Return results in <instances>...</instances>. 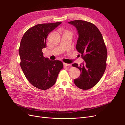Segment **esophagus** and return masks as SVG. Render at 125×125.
<instances>
[{"instance_id": "1", "label": "esophagus", "mask_w": 125, "mask_h": 125, "mask_svg": "<svg viewBox=\"0 0 125 125\" xmlns=\"http://www.w3.org/2000/svg\"><path fill=\"white\" fill-rule=\"evenodd\" d=\"M63 66L65 67H67V66H70V64L69 63H63Z\"/></svg>"}]
</instances>
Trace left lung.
Wrapping results in <instances>:
<instances>
[{"label":"left lung","mask_w":125,"mask_h":125,"mask_svg":"<svg viewBox=\"0 0 125 125\" xmlns=\"http://www.w3.org/2000/svg\"><path fill=\"white\" fill-rule=\"evenodd\" d=\"M68 23L76 28L79 37L76 49L84 62L78 65L81 74L74 80L77 87L82 90L93 88L100 80L106 68L107 51L100 30L94 24L83 20H74Z\"/></svg>","instance_id":"obj_1"}]
</instances>
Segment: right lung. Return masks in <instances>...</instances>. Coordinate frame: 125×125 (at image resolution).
<instances>
[{"mask_svg": "<svg viewBox=\"0 0 125 125\" xmlns=\"http://www.w3.org/2000/svg\"><path fill=\"white\" fill-rule=\"evenodd\" d=\"M61 23L37 24L28 29L21 39L19 49L20 66L29 82L37 89L45 90L53 86L63 68L61 61L45 58L42 51L46 47L48 34Z\"/></svg>", "mask_w": 125, "mask_h": 125, "instance_id": "obj_1", "label": "right lung"}]
</instances>
